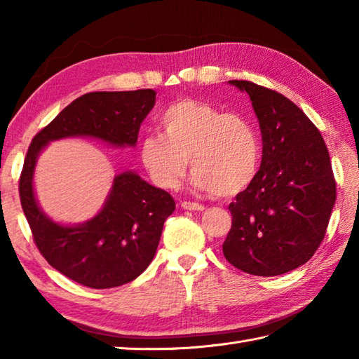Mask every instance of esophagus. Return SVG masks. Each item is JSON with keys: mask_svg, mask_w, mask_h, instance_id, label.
I'll list each match as a JSON object with an SVG mask.
<instances>
[{"mask_svg": "<svg viewBox=\"0 0 359 359\" xmlns=\"http://www.w3.org/2000/svg\"><path fill=\"white\" fill-rule=\"evenodd\" d=\"M182 208L184 210H188V211H203L205 207L202 203H196V202H182Z\"/></svg>", "mask_w": 359, "mask_h": 359, "instance_id": "34e87169", "label": "esophagus"}]
</instances>
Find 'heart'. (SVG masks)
<instances>
[{"label":"heart","mask_w":359,"mask_h":359,"mask_svg":"<svg viewBox=\"0 0 359 359\" xmlns=\"http://www.w3.org/2000/svg\"><path fill=\"white\" fill-rule=\"evenodd\" d=\"M162 135L140 142L142 166L152 184L175 189L189 166L193 187L220 197L243 191L261 163V140L253 121L207 102L179 100L162 112Z\"/></svg>","instance_id":"b5f03b06"}]
</instances>
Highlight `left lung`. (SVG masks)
<instances>
[{
	"mask_svg": "<svg viewBox=\"0 0 359 359\" xmlns=\"http://www.w3.org/2000/svg\"><path fill=\"white\" fill-rule=\"evenodd\" d=\"M245 90L262 134V163L228 210L233 222L222 245L228 262L256 276L292 271L323 242L337 182L319 129L276 90L231 80Z\"/></svg>",
	"mask_w": 359,
	"mask_h": 359,
	"instance_id": "8db88e82",
	"label": "left lung"
}]
</instances>
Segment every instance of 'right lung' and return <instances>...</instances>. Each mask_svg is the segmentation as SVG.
Wrapping results in <instances>:
<instances>
[{
	"label": "right lung",
	"mask_w": 359,
	"mask_h": 359,
	"mask_svg": "<svg viewBox=\"0 0 359 359\" xmlns=\"http://www.w3.org/2000/svg\"><path fill=\"white\" fill-rule=\"evenodd\" d=\"M156 103L152 89L89 93L79 97L38 133L20 175V201L41 256L66 278L89 288L128 284L151 264L165 220L175 202L135 172L118 174L103 210L88 222L65 226L38 208L32 177L36 157L50 140L89 135L117 147H134Z\"/></svg>",
	"instance_id": "obj_1"
}]
</instances>
